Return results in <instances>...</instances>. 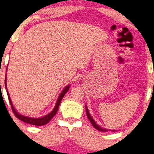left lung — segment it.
<instances>
[{
  "label": "left lung",
  "instance_id": "8db88e82",
  "mask_svg": "<svg viewBox=\"0 0 154 154\" xmlns=\"http://www.w3.org/2000/svg\"><path fill=\"white\" fill-rule=\"evenodd\" d=\"M86 115H87V117H88V120L90 121V122H91V125H93V127H94V128L96 129V130H99V131H102V132L108 131V130H106V129H103V128H102V127H99V126L95 123V122H94V121L93 120V119H92V118H91V116H90V114H89V112H88V109H87L86 106ZM113 131H115V130H113Z\"/></svg>",
  "mask_w": 154,
  "mask_h": 154
}]
</instances>
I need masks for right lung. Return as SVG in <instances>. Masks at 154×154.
Instances as JSON below:
<instances>
[{
    "label": "right lung",
    "instance_id": "obj_1",
    "mask_svg": "<svg viewBox=\"0 0 154 154\" xmlns=\"http://www.w3.org/2000/svg\"><path fill=\"white\" fill-rule=\"evenodd\" d=\"M5 86H6V88H7L6 78H5ZM69 87H70V86H69V85H68V86H66V88H65L63 90V91H62V92H61V94H60V96H59L58 100H57V103H56V105H55V106H54V109H53V111L51 112V113H49V114H48L47 116H44V117H42V118H38V119H34V118L26 117V116H21V115H20L19 113L17 112L16 110H15V109L13 107V105H12V101H11V99H10V95H9L8 91H7V95H8L9 100H10V105H11V108H12V112H13L14 115H15V117L18 118V119H19V120L22 121V122H25V123L29 124V125H35V126H42V125H46V124H48V122H49L50 121H51V119H52V118L54 117V116H55L56 113L57 112V110H58V108H59V106H60V102H61L62 99H63V97H64V95H65V94H66V93L68 91V89H69Z\"/></svg>",
    "mask_w": 154,
    "mask_h": 154
}]
</instances>
